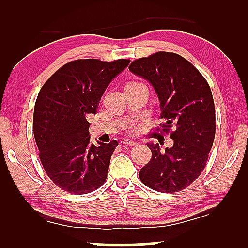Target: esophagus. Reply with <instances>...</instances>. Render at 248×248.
<instances>
[{"mask_svg": "<svg viewBox=\"0 0 248 248\" xmlns=\"http://www.w3.org/2000/svg\"><path fill=\"white\" fill-rule=\"evenodd\" d=\"M121 145L123 146H134V145H136V141L128 140V139H124V140L121 141Z\"/></svg>", "mask_w": 248, "mask_h": 248, "instance_id": "1", "label": "esophagus"}]
</instances>
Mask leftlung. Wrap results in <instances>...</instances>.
I'll return each instance as SVG.
<instances>
[{"label": "left lung", "instance_id": "obj_1", "mask_svg": "<svg viewBox=\"0 0 248 248\" xmlns=\"http://www.w3.org/2000/svg\"><path fill=\"white\" fill-rule=\"evenodd\" d=\"M129 69L154 86L164 120L157 130L170 132L174 140L164 151L158 144H147L152 158L139 177L152 190L179 192L200 176L214 144L216 112L210 86L189 61L167 51L136 59Z\"/></svg>", "mask_w": 248, "mask_h": 248}]
</instances>
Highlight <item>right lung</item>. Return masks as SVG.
<instances>
[{"instance_id": "right-lung-1", "label": "right lung", "mask_w": 248, "mask_h": 248, "mask_svg": "<svg viewBox=\"0 0 248 248\" xmlns=\"http://www.w3.org/2000/svg\"><path fill=\"white\" fill-rule=\"evenodd\" d=\"M129 59H76L62 66L41 88L33 111V135L47 175L66 192L86 194L106 182L118 146L90 142L86 117Z\"/></svg>"}]
</instances>
